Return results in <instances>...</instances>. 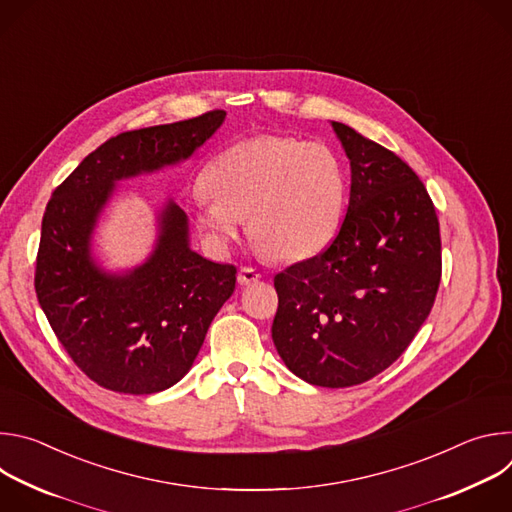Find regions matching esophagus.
Returning <instances> with one entry per match:
<instances>
[{
  "instance_id": "34e87169",
  "label": "esophagus",
  "mask_w": 512,
  "mask_h": 512,
  "mask_svg": "<svg viewBox=\"0 0 512 512\" xmlns=\"http://www.w3.org/2000/svg\"><path fill=\"white\" fill-rule=\"evenodd\" d=\"M259 277H261V273H259L257 269H253V267H241V269H239V275H237V279H239L241 285L255 283Z\"/></svg>"
}]
</instances>
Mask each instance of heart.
Returning <instances> with one entry per match:
<instances>
[{"mask_svg":"<svg viewBox=\"0 0 512 512\" xmlns=\"http://www.w3.org/2000/svg\"><path fill=\"white\" fill-rule=\"evenodd\" d=\"M194 223L216 251L237 239L241 218L255 245L281 261H302L336 237L346 204L340 160L320 141L283 135L243 139L202 174Z\"/></svg>","mask_w":512,"mask_h":512,"instance_id":"heart-1","label":"heart"}]
</instances>
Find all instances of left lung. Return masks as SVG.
I'll return each mask as SVG.
<instances>
[{
	"instance_id": "1",
	"label": "left lung",
	"mask_w": 512,
	"mask_h": 512,
	"mask_svg": "<svg viewBox=\"0 0 512 512\" xmlns=\"http://www.w3.org/2000/svg\"><path fill=\"white\" fill-rule=\"evenodd\" d=\"M350 160V200L332 245L275 275L273 344L296 377L342 389L383 373L425 322L442 239L419 176L391 150L332 121Z\"/></svg>"
}]
</instances>
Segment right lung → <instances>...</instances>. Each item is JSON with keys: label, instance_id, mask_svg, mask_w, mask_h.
<instances>
[{"label": "right lung", "instance_id": "1", "mask_svg": "<svg viewBox=\"0 0 512 512\" xmlns=\"http://www.w3.org/2000/svg\"><path fill=\"white\" fill-rule=\"evenodd\" d=\"M225 117L214 109L119 133L89 154L46 206L34 275L40 308L72 362L109 391L152 395L176 385L235 291L237 267L192 251L186 214L168 202L150 259L107 273L91 255L97 218L115 182L190 158Z\"/></svg>", "mask_w": 512, "mask_h": 512}]
</instances>
